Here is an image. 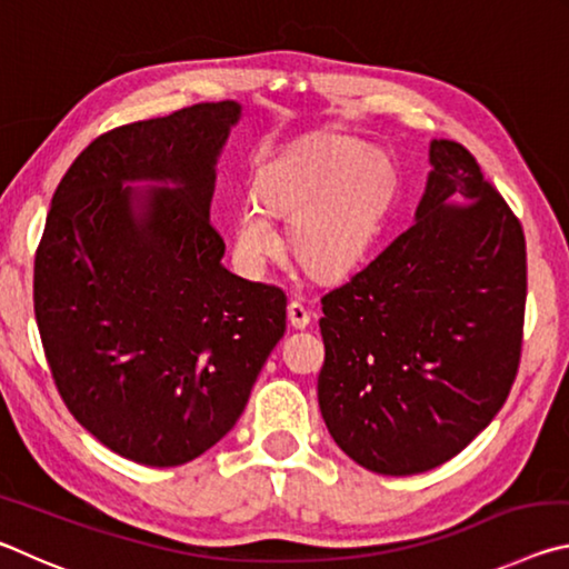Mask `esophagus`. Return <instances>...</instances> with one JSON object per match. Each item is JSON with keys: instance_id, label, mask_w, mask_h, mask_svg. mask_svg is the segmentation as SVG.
Returning a JSON list of instances; mask_svg holds the SVG:
<instances>
[{"instance_id": "1", "label": "esophagus", "mask_w": 569, "mask_h": 569, "mask_svg": "<svg viewBox=\"0 0 569 569\" xmlns=\"http://www.w3.org/2000/svg\"><path fill=\"white\" fill-rule=\"evenodd\" d=\"M288 323H291L293 329H306V326L311 323V311H308L298 298L288 303Z\"/></svg>"}]
</instances>
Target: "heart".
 <instances>
[{
    "label": "heart",
    "mask_w": 569,
    "mask_h": 569,
    "mask_svg": "<svg viewBox=\"0 0 569 569\" xmlns=\"http://www.w3.org/2000/svg\"><path fill=\"white\" fill-rule=\"evenodd\" d=\"M389 180V160L377 150H359L351 140L278 162L258 186L267 208L248 200L238 210V261L261 268L281 248L271 210L293 218L291 246L306 268L321 276L349 271L381 223Z\"/></svg>",
    "instance_id": "1"
}]
</instances>
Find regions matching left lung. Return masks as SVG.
<instances>
[{
  "mask_svg": "<svg viewBox=\"0 0 569 569\" xmlns=\"http://www.w3.org/2000/svg\"><path fill=\"white\" fill-rule=\"evenodd\" d=\"M429 166L413 226L321 298V417L387 477L457 457L502 409L522 351V226L459 142L431 140Z\"/></svg>",
  "mask_w": 569,
  "mask_h": 569,
  "instance_id": "1",
  "label": "left lung"
}]
</instances>
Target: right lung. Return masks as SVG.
Segmentation results:
<instances>
[{
	"instance_id": "add662e5",
	"label": "right lung",
	"mask_w": 569,
	"mask_h": 569,
	"mask_svg": "<svg viewBox=\"0 0 569 569\" xmlns=\"http://www.w3.org/2000/svg\"><path fill=\"white\" fill-rule=\"evenodd\" d=\"M243 108L203 102L100 134L52 196L34 316L72 417L130 461L178 467L243 413L286 331L281 288L223 266L216 166Z\"/></svg>"
}]
</instances>
